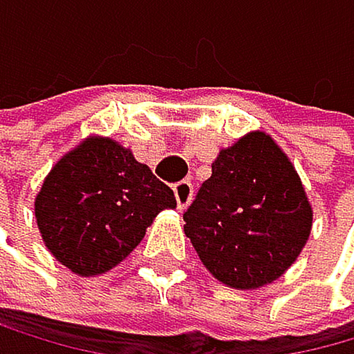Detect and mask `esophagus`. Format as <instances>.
<instances>
[{
	"label": "esophagus",
	"mask_w": 354,
	"mask_h": 354,
	"mask_svg": "<svg viewBox=\"0 0 354 354\" xmlns=\"http://www.w3.org/2000/svg\"><path fill=\"white\" fill-rule=\"evenodd\" d=\"M173 190H175V197H177V208L184 210L192 199V184L184 179V181H179V184H175Z\"/></svg>",
	"instance_id": "esophagus-1"
}]
</instances>
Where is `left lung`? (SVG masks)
<instances>
[{
	"mask_svg": "<svg viewBox=\"0 0 354 354\" xmlns=\"http://www.w3.org/2000/svg\"><path fill=\"white\" fill-rule=\"evenodd\" d=\"M184 221L212 277L228 288L254 290L297 261L313 230V206L281 146L250 131L219 150Z\"/></svg>",
	"mask_w": 354,
	"mask_h": 354,
	"instance_id": "obj_1",
	"label": "left lung"
}]
</instances>
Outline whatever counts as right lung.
Returning <instances> with one entry per match:
<instances>
[{
  "label": "right lung",
  "instance_id": "obj_1",
  "mask_svg": "<svg viewBox=\"0 0 354 354\" xmlns=\"http://www.w3.org/2000/svg\"><path fill=\"white\" fill-rule=\"evenodd\" d=\"M177 199L133 150L91 135L68 150L35 197V219L53 257L80 277L113 270Z\"/></svg>",
  "mask_w": 354,
  "mask_h": 354
}]
</instances>
